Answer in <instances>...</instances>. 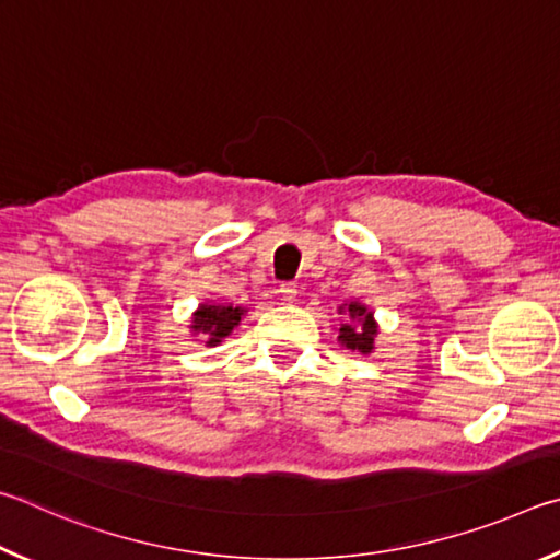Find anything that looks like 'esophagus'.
<instances>
[{
    "mask_svg": "<svg viewBox=\"0 0 560 560\" xmlns=\"http://www.w3.org/2000/svg\"><path fill=\"white\" fill-rule=\"evenodd\" d=\"M278 292H280L282 300H285V302H295L298 300V285H295V282H282Z\"/></svg>",
    "mask_w": 560,
    "mask_h": 560,
    "instance_id": "34e87169",
    "label": "esophagus"
}]
</instances>
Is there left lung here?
I'll return each mask as SVG.
<instances>
[{"instance_id": "left-lung-1", "label": "left lung", "mask_w": 560, "mask_h": 560, "mask_svg": "<svg viewBox=\"0 0 560 560\" xmlns=\"http://www.w3.org/2000/svg\"><path fill=\"white\" fill-rule=\"evenodd\" d=\"M339 315H345V325L339 327L341 347L361 351V354H371L374 351V339L378 335L374 312L361 305V302H349V305L339 307Z\"/></svg>"}]
</instances>
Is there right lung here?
Segmentation results:
<instances>
[{
    "instance_id": "obj_1",
    "label": "right lung",
    "mask_w": 560,
    "mask_h": 560,
    "mask_svg": "<svg viewBox=\"0 0 560 560\" xmlns=\"http://www.w3.org/2000/svg\"><path fill=\"white\" fill-rule=\"evenodd\" d=\"M245 315L243 307H233V305H215V302H203L199 310L194 312L191 319V331L194 335H203L206 345L215 347L221 345V339H225L233 331V327L241 325V317Z\"/></svg>"
}]
</instances>
